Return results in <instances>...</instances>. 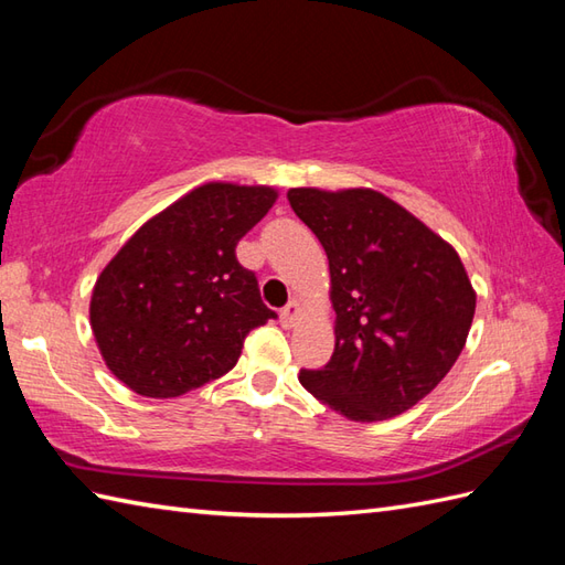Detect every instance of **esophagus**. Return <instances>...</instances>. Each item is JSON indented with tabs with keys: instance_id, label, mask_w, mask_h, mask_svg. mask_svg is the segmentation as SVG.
I'll use <instances>...</instances> for the list:
<instances>
[{
	"instance_id": "34e87169",
	"label": "esophagus",
	"mask_w": 565,
	"mask_h": 565,
	"mask_svg": "<svg viewBox=\"0 0 565 565\" xmlns=\"http://www.w3.org/2000/svg\"><path fill=\"white\" fill-rule=\"evenodd\" d=\"M299 315H302V309H299L297 302H290L287 307H282V311H280V323L285 326V329H292V326L299 319Z\"/></svg>"
}]
</instances>
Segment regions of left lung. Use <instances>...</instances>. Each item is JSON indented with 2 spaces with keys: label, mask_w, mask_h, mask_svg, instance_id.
Listing matches in <instances>:
<instances>
[{
  "label": "left lung",
  "mask_w": 565,
  "mask_h": 565,
  "mask_svg": "<svg viewBox=\"0 0 565 565\" xmlns=\"http://www.w3.org/2000/svg\"><path fill=\"white\" fill-rule=\"evenodd\" d=\"M295 215L317 234L331 270L335 348L299 382L360 423L416 406L457 362L476 295L457 250L370 188H292Z\"/></svg>",
  "instance_id": "left-lung-1"
}]
</instances>
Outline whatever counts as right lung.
Wrapping results in <instances>:
<instances>
[{"instance_id":"add662e5","label":"right lung","mask_w":565,"mask_h":565,"mask_svg":"<svg viewBox=\"0 0 565 565\" xmlns=\"http://www.w3.org/2000/svg\"><path fill=\"white\" fill-rule=\"evenodd\" d=\"M275 198L266 185H200L137 230L98 275L92 329L132 392L171 398L220 380L244 338L278 319L234 254Z\"/></svg>"}]
</instances>
